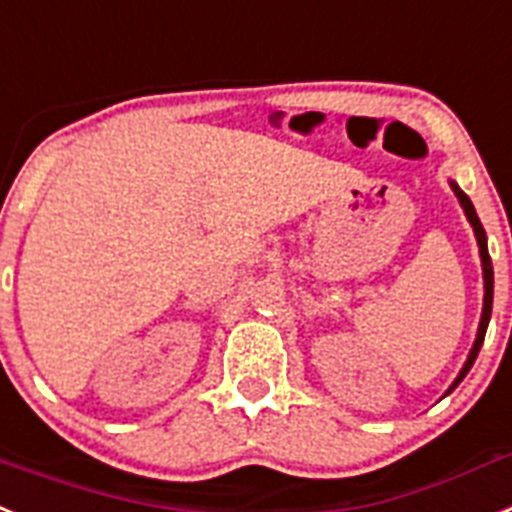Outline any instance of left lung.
Returning <instances> with one entry per match:
<instances>
[{
	"instance_id": "obj_1",
	"label": "left lung",
	"mask_w": 512,
	"mask_h": 512,
	"mask_svg": "<svg viewBox=\"0 0 512 512\" xmlns=\"http://www.w3.org/2000/svg\"><path fill=\"white\" fill-rule=\"evenodd\" d=\"M451 189L456 191L458 202H461V207H464V212H466V217H469L471 227H474L476 243H479V256H482V269H484V310H482V321H479V334H476L474 349H471V355H469V360H466L464 370H461L456 381H453V386H451V391H453L458 383L464 381L466 373H469L471 365H474L476 355H479V349H482L484 334H487V326H489V316H492V290H495V277H492V259H489V251H487V235H484L482 222H479V217H476L474 204H471V199L464 194V191L458 189L456 183H451Z\"/></svg>"
}]
</instances>
